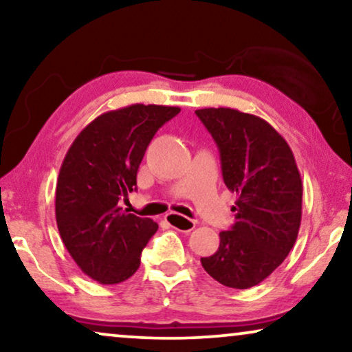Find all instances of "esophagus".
<instances>
[{
  "instance_id": "esophagus-1",
  "label": "esophagus",
  "mask_w": 352,
  "mask_h": 352,
  "mask_svg": "<svg viewBox=\"0 0 352 352\" xmlns=\"http://www.w3.org/2000/svg\"><path fill=\"white\" fill-rule=\"evenodd\" d=\"M165 221L168 223V226H171L173 229L182 230V232H190V230L195 228V221L186 218V216L182 214L173 213V211L165 216Z\"/></svg>"
}]
</instances>
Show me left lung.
Wrapping results in <instances>:
<instances>
[{"label": "left lung", "instance_id": "1", "mask_svg": "<svg viewBox=\"0 0 352 352\" xmlns=\"http://www.w3.org/2000/svg\"><path fill=\"white\" fill-rule=\"evenodd\" d=\"M219 148L224 184L237 194L235 223L219 234V248L201 266L229 288L258 285L288 256L301 224L302 184L285 139L256 115L199 109Z\"/></svg>", "mask_w": 352, "mask_h": 352}]
</instances>
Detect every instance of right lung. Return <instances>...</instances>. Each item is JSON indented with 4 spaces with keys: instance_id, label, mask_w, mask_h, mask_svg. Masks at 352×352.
Instances as JSON below:
<instances>
[{
    "instance_id": "1",
    "label": "right lung",
    "mask_w": 352,
    "mask_h": 352,
    "mask_svg": "<svg viewBox=\"0 0 352 352\" xmlns=\"http://www.w3.org/2000/svg\"><path fill=\"white\" fill-rule=\"evenodd\" d=\"M181 112L168 105L133 104L93 120L75 138L56 186L60 239L93 280L113 285L138 271L158 224L120 208L136 189L144 153L158 128Z\"/></svg>"
}]
</instances>
